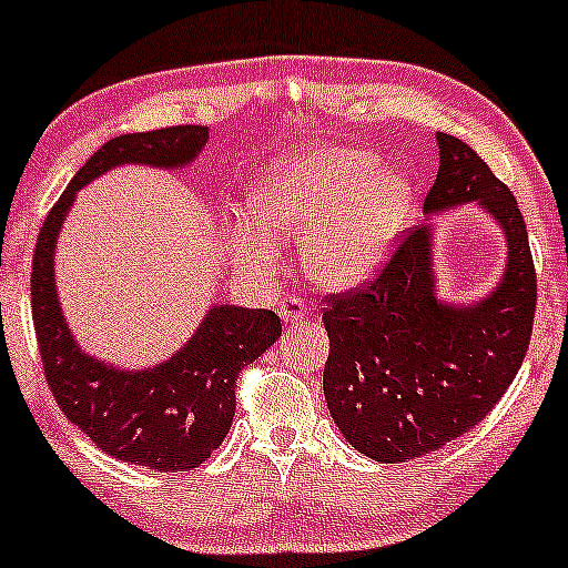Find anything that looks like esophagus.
Masks as SVG:
<instances>
[{
    "label": "esophagus",
    "instance_id": "esophagus-1",
    "mask_svg": "<svg viewBox=\"0 0 568 568\" xmlns=\"http://www.w3.org/2000/svg\"><path fill=\"white\" fill-rule=\"evenodd\" d=\"M280 317H283L285 323H302V320L306 317L304 298L293 296V293L283 296V302H280Z\"/></svg>",
    "mask_w": 568,
    "mask_h": 568
}]
</instances>
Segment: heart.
Wrapping results in <instances>:
<instances>
[{"mask_svg": "<svg viewBox=\"0 0 568 568\" xmlns=\"http://www.w3.org/2000/svg\"><path fill=\"white\" fill-rule=\"evenodd\" d=\"M413 203L415 187L405 174L354 148L283 155L251 193L256 223L272 235L304 241L306 272L325 288H352L375 275ZM257 229L237 227L235 243L270 258L272 241Z\"/></svg>", "mask_w": 568, "mask_h": 568, "instance_id": "heart-1", "label": "heart"}]
</instances>
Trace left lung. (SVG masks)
Listing matches in <instances>:
<instances>
[{
	"instance_id": "left-lung-1",
	"label": "left lung",
	"mask_w": 568,
	"mask_h": 568,
	"mask_svg": "<svg viewBox=\"0 0 568 568\" xmlns=\"http://www.w3.org/2000/svg\"><path fill=\"white\" fill-rule=\"evenodd\" d=\"M439 172L423 211L479 203L500 224L508 262L497 288L460 306L436 296L432 224L357 291L325 296L323 388L338 432L378 463H405L479 426L529 349L537 275L514 193L453 134L436 132Z\"/></svg>"
}]
</instances>
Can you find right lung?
Returning <instances> with one entry per match:
<instances>
[{
  "label": "right lung",
  "mask_w": 568,
  "mask_h": 568,
  "mask_svg": "<svg viewBox=\"0 0 568 568\" xmlns=\"http://www.w3.org/2000/svg\"><path fill=\"white\" fill-rule=\"evenodd\" d=\"M209 126H169L105 142L47 214L31 266V314L44 378L65 418L115 460L176 474L201 466L235 415V381L283 333L270 310L214 304L174 357L124 371L81 352L54 285V243L77 193L124 163L182 169L201 153Z\"/></svg>",
  "instance_id": "right-lung-1"
}]
</instances>
